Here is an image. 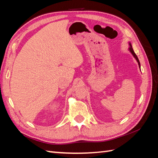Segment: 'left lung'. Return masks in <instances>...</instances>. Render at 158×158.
Wrapping results in <instances>:
<instances>
[{
    "mask_svg": "<svg viewBox=\"0 0 158 158\" xmlns=\"http://www.w3.org/2000/svg\"><path fill=\"white\" fill-rule=\"evenodd\" d=\"M128 43H129V45H130L129 48H128L129 52H130L131 53H132V55L133 56L134 58H135L136 59V62H138V64H139V69H140V62H139V60L138 57H137V56L136 55V53H135V52H134L133 48H132V45H131V43H130V42H128Z\"/></svg>",
    "mask_w": 158,
    "mask_h": 158,
    "instance_id": "left-lung-1",
    "label": "left lung"
}]
</instances>
